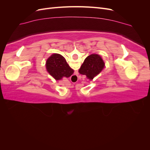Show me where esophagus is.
Here are the masks:
<instances>
[{"mask_svg": "<svg viewBox=\"0 0 150 150\" xmlns=\"http://www.w3.org/2000/svg\"><path fill=\"white\" fill-rule=\"evenodd\" d=\"M77 79V76L74 74V75H73V76H72V77H71V81H76Z\"/></svg>", "mask_w": 150, "mask_h": 150, "instance_id": "1", "label": "esophagus"}]
</instances>
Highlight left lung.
I'll use <instances>...</instances> for the list:
<instances>
[{
  "mask_svg": "<svg viewBox=\"0 0 150 150\" xmlns=\"http://www.w3.org/2000/svg\"><path fill=\"white\" fill-rule=\"evenodd\" d=\"M104 67V62L98 54H91L85 59L79 70L81 74L86 75L90 80L100 73Z\"/></svg>",
  "mask_w": 150,
  "mask_h": 150,
  "instance_id": "left-lung-1",
  "label": "left lung"
}]
</instances>
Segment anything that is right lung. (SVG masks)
Listing matches in <instances>:
<instances>
[{"mask_svg": "<svg viewBox=\"0 0 150 150\" xmlns=\"http://www.w3.org/2000/svg\"><path fill=\"white\" fill-rule=\"evenodd\" d=\"M46 65L48 72L56 80H60L62 77L69 78L74 72L65 58L59 54H54L49 57Z\"/></svg>", "mask_w": 150, "mask_h": 150, "instance_id": "1", "label": "right lung"}]
</instances>
